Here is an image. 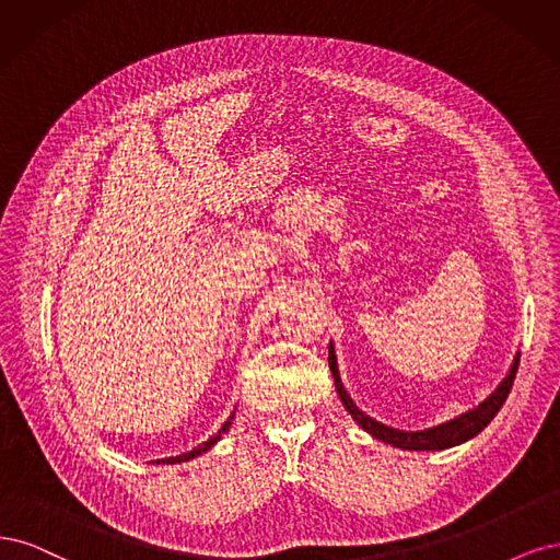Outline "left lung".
I'll return each instance as SVG.
<instances>
[{
  "label": "left lung",
  "instance_id": "8db88e82",
  "mask_svg": "<svg viewBox=\"0 0 560 560\" xmlns=\"http://www.w3.org/2000/svg\"><path fill=\"white\" fill-rule=\"evenodd\" d=\"M518 358H521V353L514 355L512 370L508 372V376L502 378V384L481 405H477L475 409L465 411V413H460V417L451 419L446 423H440L435 428H425V430L411 432V430H398V428H390L386 423H378L376 419L368 417L365 411H360L355 407V402L351 400V395L347 393L345 384H341V378H339L332 341H330V349H328V363H330V372H332V378H335V388L339 393L341 405L347 407V411L351 413L353 421L363 430H368L372 438L382 440L386 444L398 446V448H407V451H442V448L463 444L467 440H472L475 435H479V432L493 421V417L500 411L504 400H508V395H510L512 384H514L516 370H518Z\"/></svg>",
  "mask_w": 560,
  "mask_h": 560
}]
</instances>
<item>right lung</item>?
<instances>
[{
    "instance_id": "obj_1",
    "label": "right lung",
    "mask_w": 560,
    "mask_h": 560,
    "mask_svg": "<svg viewBox=\"0 0 560 560\" xmlns=\"http://www.w3.org/2000/svg\"><path fill=\"white\" fill-rule=\"evenodd\" d=\"M232 419H234V411L230 413V419L223 423V428L219 430V432H215V435L213 438H209L207 442H202L200 446H195L192 451H188V454H182V456H172V458H162V460H158V463H184V460H190V458H197V456H202L205 454V451H209L215 442H219L221 440V435H223V432H228V428H230V423H232Z\"/></svg>"
}]
</instances>
